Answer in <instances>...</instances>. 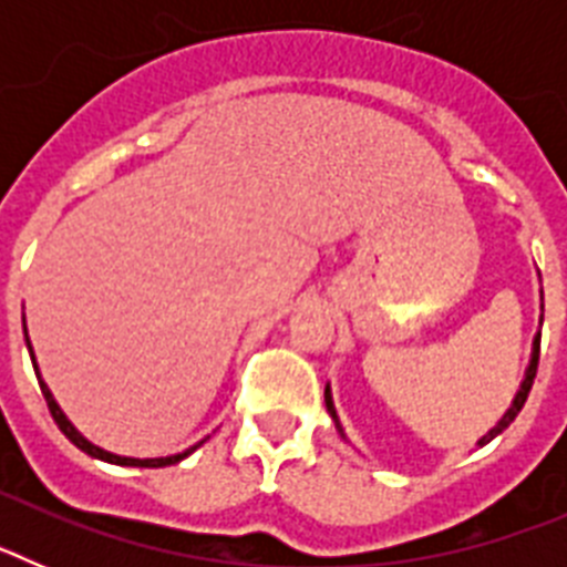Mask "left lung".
<instances>
[{
  "label": "left lung",
  "instance_id": "8db88e82",
  "mask_svg": "<svg viewBox=\"0 0 567 567\" xmlns=\"http://www.w3.org/2000/svg\"><path fill=\"white\" fill-rule=\"evenodd\" d=\"M539 327H543V318H539ZM539 338H543V334H539V332L534 334V346H530V360H528V369H525V378H523V383H519L517 394H514V400H511L508 412H505L503 417L497 420V425H494V429H491V432H485L483 437L477 440V445H480V449H483V445H488L491 440L497 437V434H503L505 429H508V425L514 423V417H517V414L523 412L525 400H528L530 385H534V378H537V363H539ZM323 400H327V412L332 414V420H334V429H338V432H340V437L346 440V434H343V425H340V420H338V412H334V400H332V389H329V383H327V392H323Z\"/></svg>",
  "mask_w": 567,
  "mask_h": 567
}]
</instances>
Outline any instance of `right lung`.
Returning <instances> with one entry per match:
<instances>
[{"mask_svg":"<svg viewBox=\"0 0 567 567\" xmlns=\"http://www.w3.org/2000/svg\"><path fill=\"white\" fill-rule=\"evenodd\" d=\"M22 327H24V318H22ZM24 343H28L30 360H33V372H37V378H39V389H42L44 400H48V409H50V414H53V420H56V425H59V429H62V434H64V437H68L70 443L76 445V449H82L84 454H90V457L104 460V463H113V465H133V468H164V465H175V463H182L184 457H189V454H193L195 449H198V445H204V440H207V437H204L202 443L189 445L187 452H182V454H169V457H144V460H138V457H122V454L104 452V449H99L96 443H90V440L84 437L82 432H79L76 425L70 423V420H68V414L62 412V405L56 403V398H53V392H50V389H48V383H44V380H42V374H39V365H37V354H33V346H30V338H28V327H24Z\"/></svg>","mask_w":567,"mask_h":567,"instance_id":"1","label":"right lung"}]
</instances>
